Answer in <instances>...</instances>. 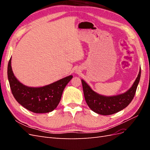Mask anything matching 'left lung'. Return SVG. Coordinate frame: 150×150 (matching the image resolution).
Segmentation results:
<instances>
[{
    "instance_id": "1",
    "label": "left lung",
    "mask_w": 150,
    "mask_h": 150,
    "mask_svg": "<svg viewBox=\"0 0 150 150\" xmlns=\"http://www.w3.org/2000/svg\"><path fill=\"white\" fill-rule=\"evenodd\" d=\"M141 69L134 84L128 91L113 96H104L93 91L84 80L83 84L84 98L89 108L94 112L101 115H110L123 110L133 100L137 86L139 82Z\"/></svg>"
}]
</instances>
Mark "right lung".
<instances>
[{"mask_svg":"<svg viewBox=\"0 0 150 150\" xmlns=\"http://www.w3.org/2000/svg\"><path fill=\"white\" fill-rule=\"evenodd\" d=\"M7 76L12 93L16 101L35 113H46L56 109L66 86L72 78V76H69L43 87H28L21 83L13 75L11 58L8 63Z\"/></svg>","mask_w":150,"mask_h":150,"instance_id":"obj_1","label":"right lung"}]
</instances>
